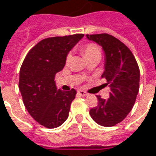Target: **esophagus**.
Instances as JSON below:
<instances>
[{
    "mask_svg": "<svg viewBox=\"0 0 156 156\" xmlns=\"http://www.w3.org/2000/svg\"><path fill=\"white\" fill-rule=\"evenodd\" d=\"M78 93H79V94H81V96H87V95H88V94H87V92H85V91H83V90L78 91Z\"/></svg>",
    "mask_w": 156,
    "mask_h": 156,
    "instance_id": "esophagus-1",
    "label": "esophagus"
}]
</instances>
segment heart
<instances>
[{
  "label": "heart",
  "mask_w": 156,
  "mask_h": 156,
  "mask_svg": "<svg viewBox=\"0 0 156 156\" xmlns=\"http://www.w3.org/2000/svg\"><path fill=\"white\" fill-rule=\"evenodd\" d=\"M80 49L87 60L95 58V57L101 58V51L100 47L94 42H87L85 44H82L80 47ZM70 60H71V54H68L65 59V62L66 63H69Z\"/></svg>",
  "instance_id": "heart-1"
}]
</instances>
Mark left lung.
<instances>
[{"label": "left lung", "instance_id": "8db88e82", "mask_svg": "<svg viewBox=\"0 0 156 156\" xmlns=\"http://www.w3.org/2000/svg\"><path fill=\"white\" fill-rule=\"evenodd\" d=\"M102 47L105 52V71L101 78L110 87L108 99L97 95L98 105L89 114L103 127H113L122 122L135 105L139 92L140 69L133 53L120 40L108 34H87Z\"/></svg>", "mask_w": 156, "mask_h": 156}]
</instances>
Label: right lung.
Listing matches in <instances>:
<instances>
[{
  "instance_id": "add662e5",
  "label": "right lung",
  "mask_w": 156,
  "mask_h": 156,
  "mask_svg": "<svg viewBox=\"0 0 156 156\" xmlns=\"http://www.w3.org/2000/svg\"><path fill=\"white\" fill-rule=\"evenodd\" d=\"M83 34L41 40L25 57L19 78V89L27 112L48 129L61 126L69 117L76 91L57 88L55 74L62 70L69 50Z\"/></svg>"
}]
</instances>
